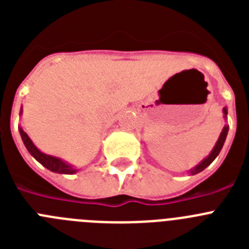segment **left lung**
<instances>
[{
  "instance_id": "8db88e82",
  "label": "left lung",
  "mask_w": 249,
  "mask_h": 249,
  "mask_svg": "<svg viewBox=\"0 0 249 249\" xmlns=\"http://www.w3.org/2000/svg\"><path fill=\"white\" fill-rule=\"evenodd\" d=\"M223 113H224V118H227V108H226V107L223 108ZM227 133H228V126H224L223 129H222V132H221V136H219V138H218V141H217L215 146L213 147V149H212V152L210 153V156H208L207 158H204V160H202L198 166H196L195 168L191 169V173H192V175H196V173L202 172V171H203L206 167L210 166L213 160H215V157L219 155V152H221L222 147H223L224 141H226V137H227Z\"/></svg>"
}]
</instances>
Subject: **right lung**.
Instances as JSON below:
<instances>
[{
  "instance_id": "add662e5",
  "label": "right lung",
  "mask_w": 249,
  "mask_h": 249,
  "mask_svg": "<svg viewBox=\"0 0 249 249\" xmlns=\"http://www.w3.org/2000/svg\"><path fill=\"white\" fill-rule=\"evenodd\" d=\"M19 135H21L22 141H23V143H25L26 148H27V151L30 152L31 156L36 158L39 163L42 164V166H45L47 169H50V171L56 173H63V175H73V173L77 172V169H74L71 164L63 162L62 160L53 157V156L42 153V152L39 151V149L35 146L34 142L31 141V138L28 137L27 133H26L21 127H19Z\"/></svg>"
}]
</instances>
